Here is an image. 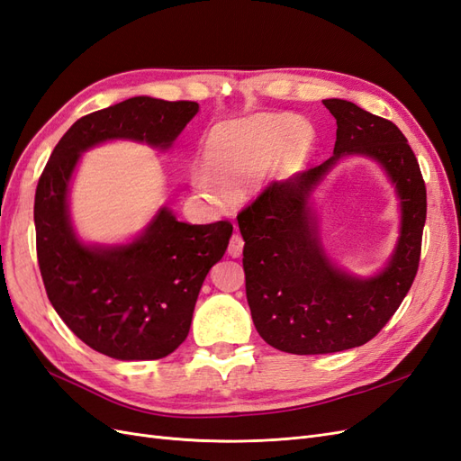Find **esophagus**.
Returning <instances> with one entry per match:
<instances>
[{
    "mask_svg": "<svg viewBox=\"0 0 461 461\" xmlns=\"http://www.w3.org/2000/svg\"><path fill=\"white\" fill-rule=\"evenodd\" d=\"M242 249H244V240L240 234H234L230 242H229V256L230 258H240L242 256Z\"/></svg>",
    "mask_w": 461,
    "mask_h": 461,
    "instance_id": "34e87169",
    "label": "esophagus"
}]
</instances>
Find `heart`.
<instances>
[{
	"instance_id": "obj_1",
	"label": "heart",
	"mask_w": 461,
	"mask_h": 461,
	"mask_svg": "<svg viewBox=\"0 0 461 461\" xmlns=\"http://www.w3.org/2000/svg\"><path fill=\"white\" fill-rule=\"evenodd\" d=\"M315 131L292 113H256L219 122L202 148L205 169L192 171V188L217 212L265 175L273 180L294 176L310 159Z\"/></svg>"
}]
</instances>
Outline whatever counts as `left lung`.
Listing matches in <instances>:
<instances>
[{"label":"left lung","instance_id":"8db88e82","mask_svg":"<svg viewBox=\"0 0 461 461\" xmlns=\"http://www.w3.org/2000/svg\"><path fill=\"white\" fill-rule=\"evenodd\" d=\"M323 104L339 127L332 158L265 188L239 213L254 325L269 346L298 356L350 350L388 323L420 267L427 217L420 163L396 124L339 97ZM344 157L379 162L401 205L399 242L385 267L369 277L331 261L312 209V192Z\"/></svg>","mask_w":461,"mask_h":461}]
</instances>
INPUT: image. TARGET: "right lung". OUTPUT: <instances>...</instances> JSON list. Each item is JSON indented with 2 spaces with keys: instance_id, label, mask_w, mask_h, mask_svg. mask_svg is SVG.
Segmentation results:
<instances>
[{
  "instance_id": "add662e5",
  "label": "right lung",
  "mask_w": 461,
  "mask_h": 461,
  "mask_svg": "<svg viewBox=\"0 0 461 461\" xmlns=\"http://www.w3.org/2000/svg\"><path fill=\"white\" fill-rule=\"evenodd\" d=\"M198 109L196 102L136 95L94 111L63 134L38 180L36 252L48 298L82 342L113 359H159L185 342L232 225H188L163 205L131 242L86 244L68 209L75 169L82 153L109 140L169 149Z\"/></svg>"
}]
</instances>
